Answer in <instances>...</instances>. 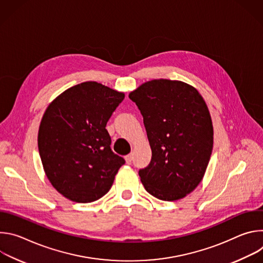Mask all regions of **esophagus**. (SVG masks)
<instances>
[{"mask_svg":"<svg viewBox=\"0 0 263 263\" xmlns=\"http://www.w3.org/2000/svg\"><path fill=\"white\" fill-rule=\"evenodd\" d=\"M125 159H126V162H127L128 164H131V162H132V160H133V155H132V154H129V155H127V156L125 157Z\"/></svg>","mask_w":263,"mask_h":263,"instance_id":"obj_1","label":"esophagus"}]
</instances>
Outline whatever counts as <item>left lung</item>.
Instances as JSON below:
<instances>
[{
    "label": "left lung",
    "instance_id": "obj_1",
    "mask_svg": "<svg viewBox=\"0 0 263 263\" xmlns=\"http://www.w3.org/2000/svg\"><path fill=\"white\" fill-rule=\"evenodd\" d=\"M143 118L152 159L139 171L145 191L176 201L196 190L208 166L213 126L208 107L192 85L158 79L129 93Z\"/></svg>",
    "mask_w": 263,
    "mask_h": 263
}]
</instances>
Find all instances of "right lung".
Segmentation results:
<instances>
[{
  "mask_svg": "<svg viewBox=\"0 0 263 263\" xmlns=\"http://www.w3.org/2000/svg\"><path fill=\"white\" fill-rule=\"evenodd\" d=\"M125 93L95 81L53 100L42 119L39 151L47 178L66 199L90 203L114 184L123 157L111 151L106 124Z\"/></svg>",
  "mask_w": 263,
  "mask_h": 263,
  "instance_id": "right-lung-1",
  "label": "right lung"
}]
</instances>
